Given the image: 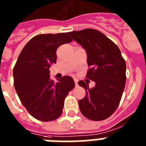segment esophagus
Wrapping results in <instances>:
<instances>
[{
	"instance_id": "1",
	"label": "esophagus",
	"mask_w": 146,
	"mask_h": 146,
	"mask_svg": "<svg viewBox=\"0 0 146 146\" xmlns=\"http://www.w3.org/2000/svg\"><path fill=\"white\" fill-rule=\"evenodd\" d=\"M74 82H75L76 86V85H77V84H78V80H77L76 79H74Z\"/></svg>"
}]
</instances>
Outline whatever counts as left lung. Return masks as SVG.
<instances>
[{
	"label": "left lung",
	"mask_w": 146,
	"mask_h": 146,
	"mask_svg": "<svg viewBox=\"0 0 146 146\" xmlns=\"http://www.w3.org/2000/svg\"><path fill=\"white\" fill-rule=\"evenodd\" d=\"M69 34L86 50L89 67L86 77L96 83L90 88L83 80L78 82L86 91L79 101L81 113L90 120H104L111 117L120 102L126 81L125 61L117 45L96 29Z\"/></svg>",
	"instance_id": "left-lung-1"
}]
</instances>
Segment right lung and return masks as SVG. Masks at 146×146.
Returning a JSON list of instances; mask_svg holds the SVG:
<instances>
[{
    "label": "right lung",
    "mask_w": 146,
    "mask_h": 146,
    "mask_svg": "<svg viewBox=\"0 0 146 146\" xmlns=\"http://www.w3.org/2000/svg\"><path fill=\"white\" fill-rule=\"evenodd\" d=\"M72 41L67 33L38 35L28 41L18 56L13 69L15 88L22 105L38 120L58 119L66 96L75 87L68 76L57 82L50 78V67L56 63V50Z\"/></svg>",
    "instance_id": "1"
}]
</instances>
